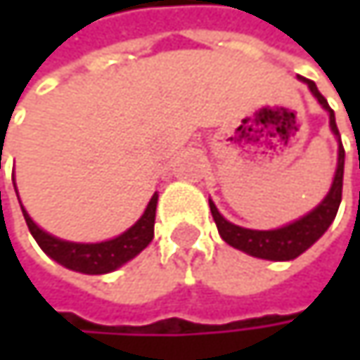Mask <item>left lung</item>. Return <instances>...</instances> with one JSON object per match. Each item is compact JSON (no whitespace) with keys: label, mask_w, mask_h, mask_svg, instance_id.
<instances>
[{"label":"left lung","mask_w":360,"mask_h":360,"mask_svg":"<svg viewBox=\"0 0 360 360\" xmlns=\"http://www.w3.org/2000/svg\"><path fill=\"white\" fill-rule=\"evenodd\" d=\"M298 79L309 85V89L317 98V102L329 112V127H331L333 135L338 137V169H335V177H333V183H331V189L323 198V202L315 210H311L309 214H304L302 219H298V221H294V223H290L285 227L271 229V231H256V229H244L240 225L229 223L217 210L214 202L208 200L210 212H212V219L217 223V229H219L221 238L229 246L246 252L250 256H256V258H264V260H292V258L300 256L304 250H309L327 231V227L333 223V219L338 214V208H340V202H342L344 148H342V139H340V131H338V124H335L333 110L329 108L327 100L319 94L317 85L311 79H304V77H298Z\"/></svg>","instance_id":"obj_1"}]
</instances>
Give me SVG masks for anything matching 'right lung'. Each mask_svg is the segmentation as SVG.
Wrapping results in <instances>:
<instances>
[{
  "label": "right lung",
  "mask_w": 360,
  "mask_h": 360,
  "mask_svg": "<svg viewBox=\"0 0 360 360\" xmlns=\"http://www.w3.org/2000/svg\"><path fill=\"white\" fill-rule=\"evenodd\" d=\"M156 204H158V193L152 195L146 212L131 229H127L124 233H120L114 240L100 242V244H77V242L58 240L37 227L22 204H20V208H22V214H25L31 236L35 238L41 250L49 258H53L56 262H60L62 266H66L70 271H79V273H87V275H104V273L122 266L131 258H135L152 242Z\"/></svg>",
  "instance_id": "1"
}]
</instances>
